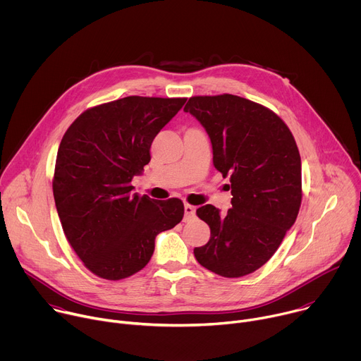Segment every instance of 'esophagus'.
<instances>
[{
  "label": "esophagus",
  "mask_w": 361,
  "mask_h": 361,
  "mask_svg": "<svg viewBox=\"0 0 361 361\" xmlns=\"http://www.w3.org/2000/svg\"><path fill=\"white\" fill-rule=\"evenodd\" d=\"M184 213H185V219L188 220V219L194 217V214H195V207H194V205L185 202V204H184Z\"/></svg>",
  "instance_id": "esophagus-1"
}]
</instances>
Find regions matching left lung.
<instances>
[{
  "mask_svg": "<svg viewBox=\"0 0 361 361\" xmlns=\"http://www.w3.org/2000/svg\"><path fill=\"white\" fill-rule=\"evenodd\" d=\"M207 131L214 167L231 183V209H197L210 240L195 247L197 262L228 279L264 266L294 224L301 205V159L287 124L247 98L191 97L184 107Z\"/></svg>",
  "mask_w": 361,
  "mask_h": 361,
  "instance_id": "obj_1",
  "label": "left lung"
}]
</instances>
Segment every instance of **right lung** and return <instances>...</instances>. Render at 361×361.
Here are the masks:
<instances>
[{
	"label": "right lung",
	"mask_w": 361,
	"mask_h": 361,
	"mask_svg": "<svg viewBox=\"0 0 361 361\" xmlns=\"http://www.w3.org/2000/svg\"><path fill=\"white\" fill-rule=\"evenodd\" d=\"M187 98L130 95L85 110L57 152L53 192L67 241L82 264L106 280L142 270L161 231L184 216L178 198L133 192L151 160L149 147Z\"/></svg>",
	"instance_id": "obj_1"
}]
</instances>
